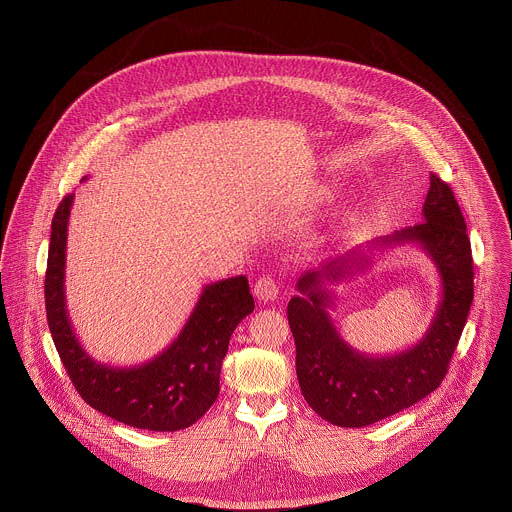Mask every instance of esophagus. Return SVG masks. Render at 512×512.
Masks as SVG:
<instances>
[{
	"label": "esophagus",
	"mask_w": 512,
	"mask_h": 512,
	"mask_svg": "<svg viewBox=\"0 0 512 512\" xmlns=\"http://www.w3.org/2000/svg\"><path fill=\"white\" fill-rule=\"evenodd\" d=\"M278 284H276V280L274 278H270V276H264V278H260V280H256V284H254V295L260 299V301H264V303H270V301H274L276 297H278Z\"/></svg>",
	"instance_id": "1"
}]
</instances>
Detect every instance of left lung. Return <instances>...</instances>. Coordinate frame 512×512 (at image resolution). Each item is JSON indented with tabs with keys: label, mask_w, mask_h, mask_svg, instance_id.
Masks as SVG:
<instances>
[{
	"label": "left lung",
	"mask_w": 512,
	"mask_h": 512,
	"mask_svg": "<svg viewBox=\"0 0 512 512\" xmlns=\"http://www.w3.org/2000/svg\"><path fill=\"white\" fill-rule=\"evenodd\" d=\"M424 222L380 236L297 280L288 303L295 341V372L305 402L339 428H365L426 398L441 384L473 303V260L467 226L453 191L430 175L422 209ZM416 243L435 262L442 299L427 335L394 356L370 358L351 348L336 331L330 286L352 279L371 254Z\"/></svg>",
	"instance_id": "left-lung-1"
}]
</instances>
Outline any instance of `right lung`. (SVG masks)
<instances>
[{"label": "right lung", "instance_id": "right-lung-1", "mask_svg": "<svg viewBox=\"0 0 512 512\" xmlns=\"http://www.w3.org/2000/svg\"><path fill=\"white\" fill-rule=\"evenodd\" d=\"M73 201L74 193L61 201L51 224L45 305L55 347L74 388L88 406L132 428L177 432L193 426L219 396L220 366L232 331L254 311L246 276L205 286L177 339L147 363L104 365L82 349L67 311L65 266Z\"/></svg>", "mask_w": 512, "mask_h": 512}]
</instances>
